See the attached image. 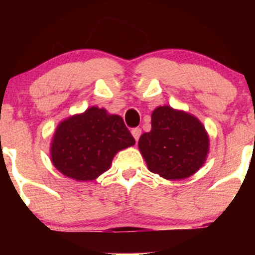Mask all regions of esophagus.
<instances>
[{"label": "esophagus", "mask_w": 255, "mask_h": 255, "mask_svg": "<svg viewBox=\"0 0 255 255\" xmlns=\"http://www.w3.org/2000/svg\"><path fill=\"white\" fill-rule=\"evenodd\" d=\"M131 135L134 136L135 141H137L140 135H141V129H140V128H134V129H131Z\"/></svg>", "instance_id": "34e87169"}]
</instances>
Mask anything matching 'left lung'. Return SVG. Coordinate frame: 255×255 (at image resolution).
I'll return each instance as SVG.
<instances>
[{"label": "left lung", "instance_id": "8db88e82", "mask_svg": "<svg viewBox=\"0 0 255 255\" xmlns=\"http://www.w3.org/2000/svg\"><path fill=\"white\" fill-rule=\"evenodd\" d=\"M151 124V131L137 144L151 172L165 180H183L205 164L210 137L198 118L163 105L152 111Z\"/></svg>", "mask_w": 255, "mask_h": 255}]
</instances>
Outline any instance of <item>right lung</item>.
I'll return each instance as SVG.
<instances>
[{"mask_svg": "<svg viewBox=\"0 0 255 255\" xmlns=\"http://www.w3.org/2000/svg\"><path fill=\"white\" fill-rule=\"evenodd\" d=\"M134 144L121 116L91 107L58 124L50 144V159L66 177L93 181L109 170L119 151Z\"/></svg>", "mask_w": 255, "mask_h": 255, "instance_id": "right-lung-1", "label": "right lung"}]
</instances>
